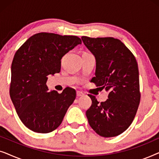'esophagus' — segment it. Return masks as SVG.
Returning a JSON list of instances; mask_svg holds the SVG:
<instances>
[{"label":"esophagus","mask_w":159,"mask_h":159,"mask_svg":"<svg viewBox=\"0 0 159 159\" xmlns=\"http://www.w3.org/2000/svg\"><path fill=\"white\" fill-rule=\"evenodd\" d=\"M84 95V93L81 92V91H77V97H81V96H83Z\"/></svg>","instance_id":"34e87169"}]
</instances>
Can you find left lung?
<instances>
[{
	"label": "left lung",
	"mask_w": 159,
	"mask_h": 159,
	"mask_svg": "<svg viewBox=\"0 0 159 159\" xmlns=\"http://www.w3.org/2000/svg\"><path fill=\"white\" fill-rule=\"evenodd\" d=\"M82 40L96 60L95 77L91 82L109 92L108 98L101 103L89 95L92 100L86 111L89 125L104 138L117 136L131 125L140 104L136 58L118 39L82 36Z\"/></svg>",
	"instance_id": "left-lung-1"
}]
</instances>
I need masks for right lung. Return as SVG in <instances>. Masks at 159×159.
<instances>
[{
	"label": "right lung",
	"instance_id": "obj_1",
	"mask_svg": "<svg viewBox=\"0 0 159 159\" xmlns=\"http://www.w3.org/2000/svg\"><path fill=\"white\" fill-rule=\"evenodd\" d=\"M77 36L40 32L28 39L11 64L10 96L22 123L32 131L48 133L61 124L76 98V91H48L47 76L59 73L61 59L76 45Z\"/></svg>",
	"mask_w": 159,
	"mask_h": 159
}]
</instances>
